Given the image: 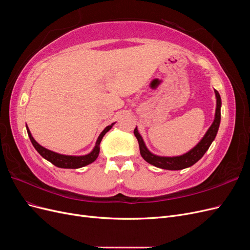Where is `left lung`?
I'll list each match as a JSON object with an SVG mask.
<instances>
[{
  "label": "left lung",
  "mask_w": 250,
  "mask_h": 250,
  "mask_svg": "<svg viewBox=\"0 0 250 250\" xmlns=\"http://www.w3.org/2000/svg\"><path fill=\"white\" fill-rule=\"evenodd\" d=\"M216 99H217V107H216V113L213 124L210 125L207 133L204 134L202 140L196 145L193 149H191L188 152L179 155V156H158L153 153H151L147 149L145 143L143 141V138L138 131V128L135 127L133 131L135 138L138 139L139 146H140V152L142 157L150 165H153L157 168L166 169V170H183L185 168L191 167L194 164L197 163L200 158L207 152L208 149L209 148L210 144L215 140L219 125H220L221 120V98L219 93L215 89Z\"/></svg>",
  "instance_id": "obj_1"
}]
</instances>
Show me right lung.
I'll return each instance as SVG.
<instances>
[{"label":"right lung","mask_w":250,"mask_h":250,"mask_svg":"<svg viewBox=\"0 0 250 250\" xmlns=\"http://www.w3.org/2000/svg\"><path fill=\"white\" fill-rule=\"evenodd\" d=\"M113 124H115V123H112L111 125L107 126L101 132V134L99 135V138H98V140L96 142V146L93 149L92 152L86 154V155H82V156L63 155V154L53 152V151L48 150L44 147L41 146L40 144L33 139L32 134H31V132H30L28 127H27V132H28V135L30 138V141H31V143H32V145L34 146V148L36 149L37 152H39L43 158H46L47 161H49L50 163H52L53 165L56 166V167H58V168L78 169V168L84 167V166L92 164L93 162H95L97 160V157H98V155H99V152H100V143H101L103 137L105 135V133L111 129V127H112Z\"/></svg>","instance_id":"obj_1"}]
</instances>
